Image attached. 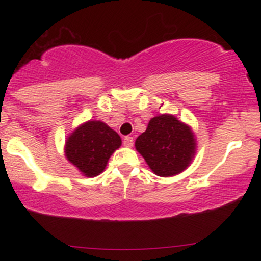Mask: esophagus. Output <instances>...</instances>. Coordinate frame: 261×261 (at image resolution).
I'll list each match as a JSON object with an SVG mask.
<instances>
[{
    "mask_svg": "<svg viewBox=\"0 0 261 261\" xmlns=\"http://www.w3.org/2000/svg\"><path fill=\"white\" fill-rule=\"evenodd\" d=\"M134 145V139L130 136H126L124 137V146H126V147H131V146Z\"/></svg>",
    "mask_w": 261,
    "mask_h": 261,
    "instance_id": "34e87169",
    "label": "esophagus"
}]
</instances>
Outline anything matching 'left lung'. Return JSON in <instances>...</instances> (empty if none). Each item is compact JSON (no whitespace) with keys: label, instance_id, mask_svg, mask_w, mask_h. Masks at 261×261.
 I'll list each match as a JSON object with an SVG mask.
<instances>
[{"label":"left lung","instance_id":"obj_1","mask_svg":"<svg viewBox=\"0 0 261 261\" xmlns=\"http://www.w3.org/2000/svg\"><path fill=\"white\" fill-rule=\"evenodd\" d=\"M155 175L173 176L190 166L196 151L193 130L174 115L162 114L148 122L135 142Z\"/></svg>","mask_w":261,"mask_h":261}]
</instances>
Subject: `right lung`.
<instances>
[{
  "mask_svg": "<svg viewBox=\"0 0 261 261\" xmlns=\"http://www.w3.org/2000/svg\"><path fill=\"white\" fill-rule=\"evenodd\" d=\"M121 146V139L103 121L89 120L67 137L65 154L85 176L93 178L106 169L108 161Z\"/></svg>",
  "mask_w": 261,
  "mask_h": 261,
  "instance_id": "right-lung-1",
  "label": "right lung"
}]
</instances>
